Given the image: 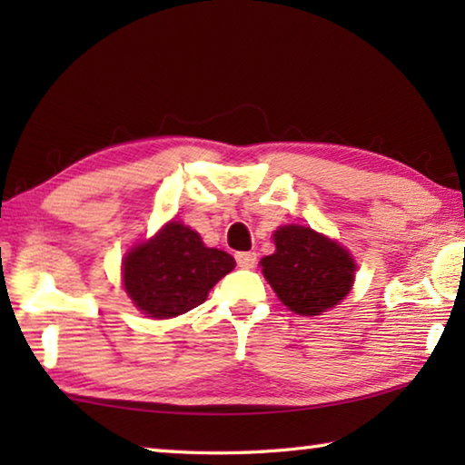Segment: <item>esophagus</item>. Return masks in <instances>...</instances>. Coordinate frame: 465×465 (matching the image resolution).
<instances>
[{
	"label": "esophagus",
	"mask_w": 465,
	"mask_h": 465,
	"mask_svg": "<svg viewBox=\"0 0 465 465\" xmlns=\"http://www.w3.org/2000/svg\"><path fill=\"white\" fill-rule=\"evenodd\" d=\"M235 261H238L242 269H254L256 252H238V254H235Z\"/></svg>",
	"instance_id": "obj_1"
}]
</instances>
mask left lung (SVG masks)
<instances>
[{"instance_id": "left-lung-1", "label": "left lung", "mask_w": 465, "mask_h": 465, "mask_svg": "<svg viewBox=\"0 0 465 465\" xmlns=\"http://www.w3.org/2000/svg\"><path fill=\"white\" fill-rule=\"evenodd\" d=\"M272 240L277 250L261 261L262 274L291 312L320 316L349 295L357 264L341 243L303 225H282Z\"/></svg>"}]
</instances>
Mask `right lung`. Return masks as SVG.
<instances>
[{
  "label": "right lung",
  "instance_id": "1",
  "mask_svg": "<svg viewBox=\"0 0 465 465\" xmlns=\"http://www.w3.org/2000/svg\"><path fill=\"white\" fill-rule=\"evenodd\" d=\"M233 266L227 252L207 248L191 227L170 222L152 240L127 252L123 285L139 312L166 320L201 305Z\"/></svg>",
  "mask_w": 465,
  "mask_h": 465
}]
</instances>
